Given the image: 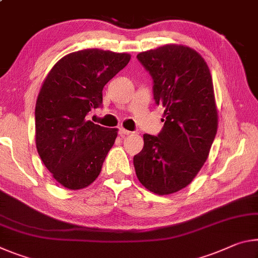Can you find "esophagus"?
Here are the masks:
<instances>
[{
    "label": "esophagus",
    "mask_w": 258,
    "mask_h": 258,
    "mask_svg": "<svg viewBox=\"0 0 258 258\" xmlns=\"http://www.w3.org/2000/svg\"><path fill=\"white\" fill-rule=\"evenodd\" d=\"M130 134H132V132H130V131H127V130H125L124 127H120L119 128V136L120 137H126V136H130Z\"/></svg>",
    "instance_id": "esophagus-1"
}]
</instances>
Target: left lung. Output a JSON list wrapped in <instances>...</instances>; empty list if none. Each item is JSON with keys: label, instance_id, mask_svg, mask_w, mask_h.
I'll return each instance as SVG.
<instances>
[{"label": "left lung", "instance_id": "8db88e82", "mask_svg": "<svg viewBox=\"0 0 258 258\" xmlns=\"http://www.w3.org/2000/svg\"><path fill=\"white\" fill-rule=\"evenodd\" d=\"M154 79V99L164 107L157 137L145 134L133 158L147 189L169 195L189 185L209 156L218 128V112L209 67L182 44H165L138 54Z\"/></svg>", "mask_w": 258, "mask_h": 258}]
</instances>
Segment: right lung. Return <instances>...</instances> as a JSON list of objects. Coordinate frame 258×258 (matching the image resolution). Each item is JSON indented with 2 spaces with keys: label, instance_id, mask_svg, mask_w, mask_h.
<instances>
[{
  "label": "right lung",
  "instance_id": "obj_1",
  "mask_svg": "<svg viewBox=\"0 0 258 258\" xmlns=\"http://www.w3.org/2000/svg\"><path fill=\"white\" fill-rule=\"evenodd\" d=\"M127 52L84 49L60 58L43 80L35 104V144L52 178L71 190L91 185L117 138V128L87 120L109 80L128 64Z\"/></svg>",
  "mask_w": 258,
  "mask_h": 258
}]
</instances>
